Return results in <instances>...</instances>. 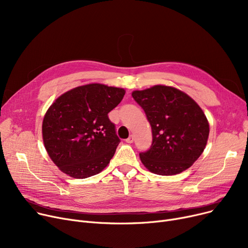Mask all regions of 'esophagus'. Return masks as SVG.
Listing matches in <instances>:
<instances>
[{
    "instance_id": "obj_1",
    "label": "esophagus",
    "mask_w": 248,
    "mask_h": 248,
    "mask_svg": "<svg viewBox=\"0 0 248 248\" xmlns=\"http://www.w3.org/2000/svg\"><path fill=\"white\" fill-rule=\"evenodd\" d=\"M134 140H135V139H134V136L132 135V136H129V137L125 140V141L127 142V144H132V142L134 141Z\"/></svg>"
}]
</instances>
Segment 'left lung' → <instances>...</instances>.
I'll return each mask as SVG.
<instances>
[{
  "mask_svg": "<svg viewBox=\"0 0 248 248\" xmlns=\"http://www.w3.org/2000/svg\"><path fill=\"white\" fill-rule=\"evenodd\" d=\"M132 95L152 126V146L140 153L141 163L163 176L187 170L203 153L209 136L201 108L183 91L166 85L136 90Z\"/></svg>",
  "mask_w": 248,
  "mask_h": 248,
  "instance_id": "left-lung-1",
  "label": "left lung"
}]
</instances>
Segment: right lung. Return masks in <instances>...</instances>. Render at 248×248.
Returning <instances> with one entry per match:
<instances>
[{
    "label": "right lung",
    "mask_w": 248,
    "mask_h": 248,
    "mask_svg": "<svg viewBox=\"0 0 248 248\" xmlns=\"http://www.w3.org/2000/svg\"><path fill=\"white\" fill-rule=\"evenodd\" d=\"M124 93L123 88L91 83L67 91L51 104L43 120V141L63 173L85 179L108 165L121 140L108 114Z\"/></svg>",
    "instance_id": "1"
}]
</instances>
